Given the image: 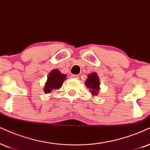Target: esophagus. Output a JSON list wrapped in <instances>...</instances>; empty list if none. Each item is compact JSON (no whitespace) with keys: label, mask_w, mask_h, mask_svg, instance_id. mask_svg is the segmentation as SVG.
<instances>
[{"label":"esophagus","mask_w":150,"mask_h":150,"mask_svg":"<svg viewBox=\"0 0 150 150\" xmlns=\"http://www.w3.org/2000/svg\"><path fill=\"white\" fill-rule=\"evenodd\" d=\"M71 77L72 78H79V76L77 75H71Z\"/></svg>","instance_id":"esophagus-1"}]
</instances>
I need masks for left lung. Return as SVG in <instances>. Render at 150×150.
<instances>
[{
	"instance_id": "left-lung-1",
	"label": "left lung",
	"mask_w": 150,
	"mask_h": 150,
	"mask_svg": "<svg viewBox=\"0 0 150 150\" xmlns=\"http://www.w3.org/2000/svg\"><path fill=\"white\" fill-rule=\"evenodd\" d=\"M86 86L91 89L92 95H97L99 91L100 81L98 75L96 73H92L88 75V79L85 82Z\"/></svg>"
}]
</instances>
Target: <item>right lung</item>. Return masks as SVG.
Listing matches in <instances>:
<instances>
[{
  "instance_id": "add662e5",
  "label": "right lung",
  "mask_w": 150,
  "mask_h": 150,
  "mask_svg": "<svg viewBox=\"0 0 150 150\" xmlns=\"http://www.w3.org/2000/svg\"><path fill=\"white\" fill-rule=\"evenodd\" d=\"M67 75L62 74L59 71L54 69L49 74L48 80L45 84L44 91L46 93H50L52 89H58L62 86L64 81H65Z\"/></svg>"
}]
</instances>
